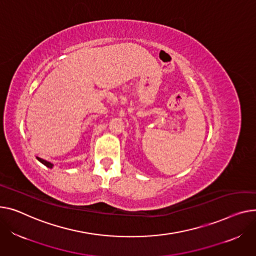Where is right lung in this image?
<instances>
[{
	"instance_id": "1",
	"label": "right lung",
	"mask_w": 256,
	"mask_h": 256,
	"mask_svg": "<svg viewBox=\"0 0 256 256\" xmlns=\"http://www.w3.org/2000/svg\"><path fill=\"white\" fill-rule=\"evenodd\" d=\"M36 158L38 159V161H40L42 164H44L46 168H52V166H54L52 163H50V162H48V161H46V160H44V159H41V158H39V157H36Z\"/></svg>"
}]
</instances>
